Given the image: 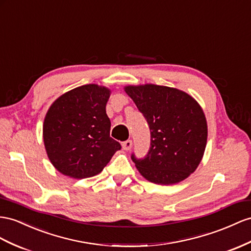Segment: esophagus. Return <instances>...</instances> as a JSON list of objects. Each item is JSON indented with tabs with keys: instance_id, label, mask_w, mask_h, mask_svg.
Returning <instances> with one entry per match:
<instances>
[{
	"instance_id": "obj_1",
	"label": "esophagus",
	"mask_w": 251,
	"mask_h": 251,
	"mask_svg": "<svg viewBox=\"0 0 251 251\" xmlns=\"http://www.w3.org/2000/svg\"><path fill=\"white\" fill-rule=\"evenodd\" d=\"M132 146V141L131 140H127L125 142L122 143V147H123L124 151H129Z\"/></svg>"
}]
</instances>
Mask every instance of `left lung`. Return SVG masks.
I'll use <instances>...</instances> for the list:
<instances>
[{
    "label": "left lung",
    "instance_id": "1",
    "mask_svg": "<svg viewBox=\"0 0 251 251\" xmlns=\"http://www.w3.org/2000/svg\"><path fill=\"white\" fill-rule=\"evenodd\" d=\"M151 130L144 158L131 155L140 174L157 184H174L188 178L201 163L208 126L198 102L180 90L157 85L127 86Z\"/></svg>",
    "mask_w": 251,
    "mask_h": 251
}]
</instances>
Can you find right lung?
<instances>
[{
  "mask_svg": "<svg viewBox=\"0 0 251 251\" xmlns=\"http://www.w3.org/2000/svg\"><path fill=\"white\" fill-rule=\"evenodd\" d=\"M109 96L110 90L91 83L62 94L50 107L43 141L50 161L61 174L75 179L98 175L121 150L110 137Z\"/></svg>",
  "mask_w": 251,
  "mask_h": 251,
  "instance_id": "right-lung-1",
  "label": "right lung"
}]
</instances>
